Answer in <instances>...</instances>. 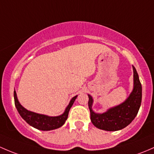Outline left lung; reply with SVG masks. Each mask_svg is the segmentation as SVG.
I'll use <instances>...</instances> for the list:
<instances>
[{
	"label": "left lung",
	"mask_w": 154,
	"mask_h": 154,
	"mask_svg": "<svg viewBox=\"0 0 154 154\" xmlns=\"http://www.w3.org/2000/svg\"><path fill=\"white\" fill-rule=\"evenodd\" d=\"M134 69V88L124 102L109 108L102 113L95 112L92 109L93 99L88 94V106L90 119L95 127L107 131H116L123 129L131 123L139 112L142 102V85L136 68Z\"/></svg>",
	"instance_id": "1"
}]
</instances>
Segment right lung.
Segmentation results:
<instances>
[{
    "label": "right lung",
    "instance_id": "obj_1",
    "mask_svg": "<svg viewBox=\"0 0 154 154\" xmlns=\"http://www.w3.org/2000/svg\"><path fill=\"white\" fill-rule=\"evenodd\" d=\"M78 96L72 98L65 110L61 115L58 116H49L44 115V114L37 113V112H32L26 110L23 107L19 102L15 90L14 91V99H15V104L20 116L28 123L30 126L36 128L40 131H52V130L57 129L62 126L65 123L67 119L68 113L71 107L73 104L74 101Z\"/></svg>",
    "mask_w": 154,
    "mask_h": 154
}]
</instances>
